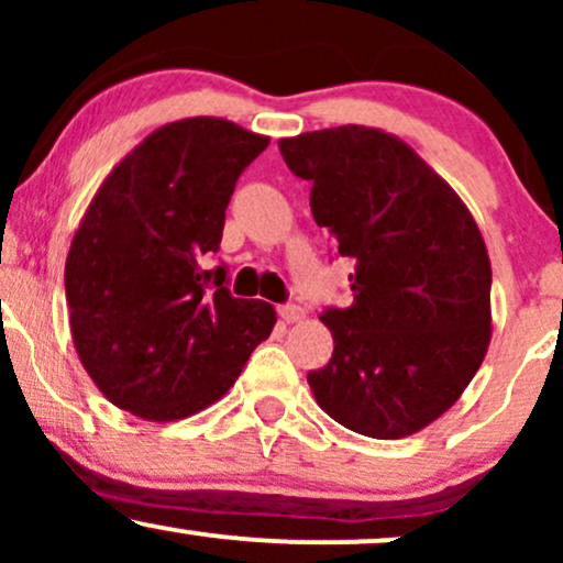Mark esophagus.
Listing matches in <instances>:
<instances>
[{
    "mask_svg": "<svg viewBox=\"0 0 563 563\" xmlns=\"http://www.w3.org/2000/svg\"><path fill=\"white\" fill-rule=\"evenodd\" d=\"M277 314H280L283 322H301L303 318H307V312H303L301 307H296V303H286V307H277Z\"/></svg>",
    "mask_w": 563,
    "mask_h": 563,
    "instance_id": "34e87169",
    "label": "esophagus"
}]
</instances>
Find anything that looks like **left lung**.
<instances>
[{
  "instance_id": "1",
  "label": "left lung",
  "mask_w": 563,
  "mask_h": 563,
  "mask_svg": "<svg viewBox=\"0 0 563 563\" xmlns=\"http://www.w3.org/2000/svg\"><path fill=\"white\" fill-rule=\"evenodd\" d=\"M341 256L352 303L325 309L331 363L309 371L333 421L373 439L434 423L479 371L493 339L487 245L452 187L376 126H333L277 142Z\"/></svg>"
}]
</instances>
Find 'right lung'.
<instances>
[{"mask_svg": "<svg viewBox=\"0 0 563 563\" xmlns=\"http://www.w3.org/2000/svg\"><path fill=\"white\" fill-rule=\"evenodd\" d=\"M269 137L228 119L158 126L97 187L66 260L70 335L121 410L169 423L222 399L273 333L275 307L235 299L222 243L238 177Z\"/></svg>", "mask_w": 563, "mask_h": 563, "instance_id": "1", "label": "right lung"}]
</instances>
